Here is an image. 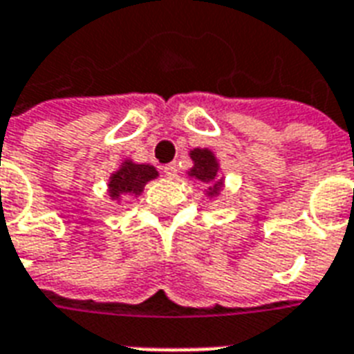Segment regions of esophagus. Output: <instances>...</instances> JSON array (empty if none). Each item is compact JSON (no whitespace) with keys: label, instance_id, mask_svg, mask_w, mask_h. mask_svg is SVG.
Instances as JSON below:
<instances>
[{"label":"esophagus","instance_id":"1","mask_svg":"<svg viewBox=\"0 0 354 354\" xmlns=\"http://www.w3.org/2000/svg\"><path fill=\"white\" fill-rule=\"evenodd\" d=\"M163 172H165L167 176L169 178H174L178 176V165L172 161V163H167L165 167H163Z\"/></svg>","mask_w":354,"mask_h":354}]
</instances>
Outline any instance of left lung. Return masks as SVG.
Masks as SVG:
<instances>
[{"label": "left lung", "mask_w": 354, "mask_h": 354, "mask_svg": "<svg viewBox=\"0 0 354 354\" xmlns=\"http://www.w3.org/2000/svg\"><path fill=\"white\" fill-rule=\"evenodd\" d=\"M194 161V167L191 169V176H194L196 180H202V182H211L213 183V187H209L211 193L209 194H215L221 191V185L222 182H215L216 180V165L215 161V156L211 154L209 150H193V154H191Z\"/></svg>", "instance_id": "obj_1"}]
</instances>
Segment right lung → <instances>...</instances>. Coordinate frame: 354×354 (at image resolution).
Returning a JSON list of instances; mask_svg holds the SVG:
<instances>
[{
  "label": "right lung",
  "mask_w": 354,
  "mask_h": 354,
  "mask_svg": "<svg viewBox=\"0 0 354 354\" xmlns=\"http://www.w3.org/2000/svg\"><path fill=\"white\" fill-rule=\"evenodd\" d=\"M158 176L154 167L138 165L132 161H127L122 169H119L110 178V196L119 198L121 194H139L143 191L145 183Z\"/></svg>",
  "instance_id": "right-lung-1"
}]
</instances>
